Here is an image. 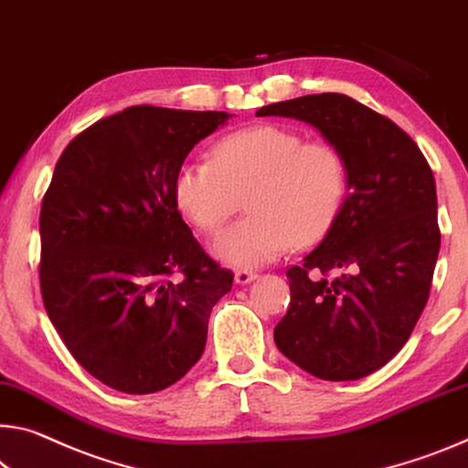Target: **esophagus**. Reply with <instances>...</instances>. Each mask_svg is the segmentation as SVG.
<instances>
[{
	"instance_id": "obj_1",
	"label": "esophagus",
	"mask_w": 468,
	"mask_h": 468,
	"mask_svg": "<svg viewBox=\"0 0 468 468\" xmlns=\"http://www.w3.org/2000/svg\"><path fill=\"white\" fill-rule=\"evenodd\" d=\"M258 277L256 272H251V271H237L235 272V283L237 285H248V283H251V281H254Z\"/></svg>"
}]
</instances>
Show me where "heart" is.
<instances>
[{"mask_svg": "<svg viewBox=\"0 0 468 468\" xmlns=\"http://www.w3.org/2000/svg\"><path fill=\"white\" fill-rule=\"evenodd\" d=\"M214 160H185L173 196L202 231H218L239 210L248 212L214 239V254L235 269H258L292 248L329 231L347 194V166L335 145L303 141L298 131L256 124L222 137Z\"/></svg>", "mask_w": 468, "mask_h": 468, "instance_id": "heart-1", "label": "heart"}]
</instances>
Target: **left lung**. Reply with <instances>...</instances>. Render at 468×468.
<instances>
[{
  "instance_id": "left-lung-1",
  "label": "left lung",
  "mask_w": 468,
  "mask_h": 468,
  "mask_svg": "<svg viewBox=\"0 0 468 468\" xmlns=\"http://www.w3.org/2000/svg\"><path fill=\"white\" fill-rule=\"evenodd\" d=\"M256 116L313 124L347 166L337 218L303 264L287 271L292 302L274 344L318 379H362L402 350L429 300L440 254L431 168L396 122L347 95H303ZM313 270L342 274L310 280Z\"/></svg>"
}]
</instances>
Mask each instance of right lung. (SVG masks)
I'll return each instance as SVG.
<instances>
[{
    "label": "right lung",
    "mask_w": 468,
    "mask_h": 468,
    "mask_svg": "<svg viewBox=\"0 0 468 468\" xmlns=\"http://www.w3.org/2000/svg\"><path fill=\"white\" fill-rule=\"evenodd\" d=\"M231 116L127 108L74 137L58 160L39 217L41 295L74 360L108 388L166 389L204 352L233 272L185 225L173 181Z\"/></svg>",
    "instance_id": "right-lung-1"
}]
</instances>
